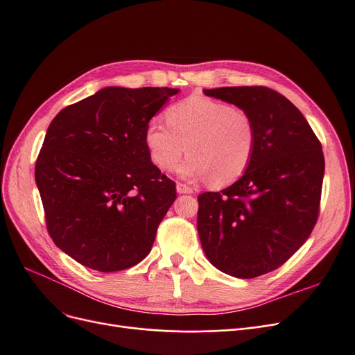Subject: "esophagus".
Masks as SVG:
<instances>
[{"label": "esophagus", "mask_w": 355, "mask_h": 355, "mask_svg": "<svg viewBox=\"0 0 355 355\" xmlns=\"http://www.w3.org/2000/svg\"><path fill=\"white\" fill-rule=\"evenodd\" d=\"M176 191H178V194H192V192H194V189H192L191 187H188L185 184H180V182L176 185Z\"/></svg>", "instance_id": "obj_1"}]
</instances>
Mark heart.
<instances>
[{
	"mask_svg": "<svg viewBox=\"0 0 355 355\" xmlns=\"http://www.w3.org/2000/svg\"><path fill=\"white\" fill-rule=\"evenodd\" d=\"M166 124L151 121L144 133L149 158L159 170H171L188 151L178 171L182 178H209L213 187H227L249 168L257 144L250 114L206 96L171 105Z\"/></svg>",
	"mask_w": 355,
	"mask_h": 355,
	"instance_id": "1",
	"label": "heart"
}]
</instances>
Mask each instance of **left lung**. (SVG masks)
<instances>
[{"instance_id":"1","label":"left lung","mask_w":355,"mask_h":355,"mask_svg":"<svg viewBox=\"0 0 355 355\" xmlns=\"http://www.w3.org/2000/svg\"><path fill=\"white\" fill-rule=\"evenodd\" d=\"M202 92L250 114L257 144L237 182L198 196L200 241L219 271L259 277L282 266L314 228L324 176L321 144L302 112L275 90L244 85Z\"/></svg>"}]
</instances>
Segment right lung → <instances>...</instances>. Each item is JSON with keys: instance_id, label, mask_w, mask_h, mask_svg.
Listing matches in <instances>:
<instances>
[{"instance_id": "add662e5", "label": "right lung", "mask_w": 355, "mask_h": 355, "mask_svg": "<svg viewBox=\"0 0 355 355\" xmlns=\"http://www.w3.org/2000/svg\"><path fill=\"white\" fill-rule=\"evenodd\" d=\"M176 93L105 87L53 118L35 182L51 240L78 263L114 272L151 252L176 185L153 164L144 133Z\"/></svg>"}]
</instances>
